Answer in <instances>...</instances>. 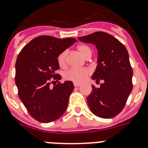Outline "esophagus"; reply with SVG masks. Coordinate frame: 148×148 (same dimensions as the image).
Returning a JSON list of instances; mask_svg holds the SVG:
<instances>
[{
	"mask_svg": "<svg viewBox=\"0 0 148 148\" xmlns=\"http://www.w3.org/2000/svg\"><path fill=\"white\" fill-rule=\"evenodd\" d=\"M74 84V87H80V86L82 85L81 84H79V83H75V82H74V84Z\"/></svg>",
	"mask_w": 148,
	"mask_h": 148,
	"instance_id": "1",
	"label": "esophagus"
}]
</instances>
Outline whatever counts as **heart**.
Segmentation results:
<instances>
[{"mask_svg": "<svg viewBox=\"0 0 148 148\" xmlns=\"http://www.w3.org/2000/svg\"><path fill=\"white\" fill-rule=\"evenodd\" d=\"M78 50L84 57H87L89 54H91V50L86 45H81L78 47ZM58 64L61 67H65L66 66V51H63L58 55L57 58ZM90 70L87 68L76 69V68H70V70L64 73V78L67 81L75 82V83H82L85 80L87 76L90 75Z\"/></svg>", "mask_w": 148, "mask_h": 148, "instance_id": "obj_1", "label": "heart"}]
</instances>
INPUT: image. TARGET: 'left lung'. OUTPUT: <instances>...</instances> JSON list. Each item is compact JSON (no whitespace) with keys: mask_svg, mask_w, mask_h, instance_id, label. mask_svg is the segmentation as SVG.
Masks as SVG:
<instances>
[{"mask_svg":"<svg viewBox=\"0 0 148 148\" xmlns=\"http://www.w3.org/2000/svg\"><path fill=\"white\" fill-rule=\"evenodd\" d=\"M78 40L96 46L98 65L92 78L100 87L92 85V92L87 98L90 110L103 119L113 118L125 108L133 89V69L124 44L104 32H95Z\"/></svg>","mask_w":148,"mask_h":148,"instance_id":"obj_1","label":"left lung"}]
</instances>
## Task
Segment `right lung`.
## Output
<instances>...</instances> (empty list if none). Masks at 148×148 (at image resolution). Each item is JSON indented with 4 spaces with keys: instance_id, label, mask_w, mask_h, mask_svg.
<instances>
[{
    "instance_id": "add662e5",
    "label": "right lung",
    "mask_w": 148,
    "mask_h": 148,
    "mask_svg": "<svg viewBox=\"0 0 148 148\" xmlns=\"http://www.w3.org/2000/svg\"><path fill=\"white\" fill-rule=\"evenodd\" d=\"M76 42V39H59L49 35L35 38L21 50L15 63V84L18 96L35 120L49 123L59 119L66 110L74 86L61 83L58 55ZM55 80L58 84L53 88Z\"/></svg>"
}]
</instances>
